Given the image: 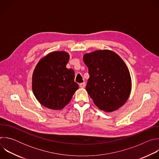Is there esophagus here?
<instances>
[{
  "instance_id": "obj_1",
  "label": "esophagus",
  "mask_w": 159,
  "mask_h": 159,
  "mask_svg": "<svg viewBox=\"0 0 159 159\" xmlns=\"http://www.w3.org/2000/svg\"><path fill=\"white\" fill-rule=\"evenodd\" d=\"M79 86H80V88H84V87H85V82L80 83V85H79Z\"/></svg>"
}]
</instances>
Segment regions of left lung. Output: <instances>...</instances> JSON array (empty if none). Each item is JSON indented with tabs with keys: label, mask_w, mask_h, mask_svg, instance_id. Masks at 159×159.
I'll list each match as a JSON object with an SVG mask.
<instances>
[{
	"label": "left lung",
	"mask_w": 159,
	"mask_h": 159,
	"mask_svg": "<svg viewBox=\"0 0 159 159\" xmlns=\"http://www.w3.org/2000/svg\"><path fill=\"white\" fill-rule=\"evenodd\" d=\"M83 60L89 78L85 89L101 110L111 112L118 109L128 99L131 79L122 58L109 50L85 53Z\"/></svg>",
	"instance_id": "obj_1"
}]
</instances>
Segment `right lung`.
Masks as SVG:
<instances>
[{
	"label": "right lung",
	"instance_id": "obj_1",
	"mask_svg": "<svg viewBox=\"0 0 159 159\" xmlns=\"http://www.w3.org/2000/svg\"><path fill=\"white\" fill-rule=\"evenodd\" d=\"M70 55L56 51L43 57L33 73L32 89L38 102L43 106L60 110L70 102L79 89L74 82L75 72L67 69Z\"/></svg>",
	"mask_w": 159,
	"mask_h": 159
}]
</instances>
